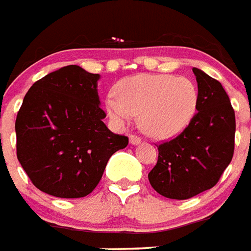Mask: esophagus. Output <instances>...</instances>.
Listing matches in <instances>:
<instances>
[{"label": "esophagus", "mask_w": 251, "mask_h": 251, "mask_svg": "<svg viewBox=\"0 0 251 251\" xmlns=\"http://www.w3.org/2000/svg\"><path fill=\"white\" fill-rule=\"evenodd\" d=\"M129 142H131V145H138V144H141V138L136 135H131L129 136Z\"/></svg>", "instance_id": "34e87169"}]
</instances>
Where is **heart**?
Listing matches in <instances>:
<instances>
[{
	"label": "heart",
	"instance_id": "b5f03b06",
	"mask_svg": "<svg viewBox=\"0 0 251 251\" xmlns=\"http://www.w3.org/2000/svg\"><path fill=\"white\" fill-rule=\"evenodd\" d=\"M116 93L118 97L106 100L110 118L127 126L132 116L140 115L142 132L157 140L180 135L197 113V87L186 77L140 74L122 80Z\"/></svg>",
	"mask_w": 251,
	"mask_h": 251
}]
</instances>
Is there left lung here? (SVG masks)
Wrapping results in <instances>:
<instances>
[{
	"mask_svg": "<svg viewBox=\"0 0 251 251\" xmlns=\"http://www.w3.org/2000/svg\"><path fill=\"white\" fill-rule=\"evenodd\" d=\"M198 113L171 141L158 146V162L149 172L154 190L171 200H188L211 189L230 163L236 119L229 97L218 80L193 69Z\"/></svg>",
	"mask_w": 251,
	"mask_h": 251,
	"instance_id": "obj_1",
	"label": "left lung"
}]
</instances>
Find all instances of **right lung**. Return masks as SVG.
Here are the masks:
<instances>
[{"label": "right lung", "mask_w": 251, "mask_h": 251, "mask_svg": "<svg viewBox=\"0 0 251 251\" xmlns=\"http://www.w3.org/2000/svg\"><path fill=\"white\" fill-rule=\"evenodd\" d=\"M98 74L66 66L37 80L15 120L17 157L32 184L59 198L85 197L128 137L106 127Z\"/></svg>", "instance_id": "1"}]
</instances>
